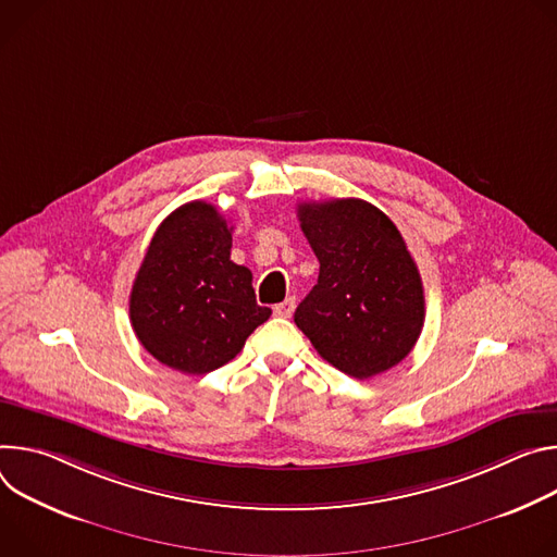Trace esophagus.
Instances as JSON below:
<instances>
[{"label":"esophagus","instance_id":"esophagus-1","mask_svg":"<svg viewBox=\"0 0 557 557\" xmlns=\"http://www.w3.org/2000/svg\"><path fill=\"white\" fill-rule=\"evenodd\" d=\"M294 307H296V298L289 296V298H285L283 302L274 305V314L281 317V319H289V317L294 314Z\"/></svg>","mask_w":557,"mask_h":557}]
</instances>
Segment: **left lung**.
I'll list each match as a JSON object with an SVG mask.
<instances>
[{"label":"left lung","instance_id":"8db88e82","mask_svg":"<svg viewBox=\"0 0 557 557\" xmlns=\"http://www.w3.org/2000/svg\"><path fill=\"white\" fill-rule=\"evenodd\" d=\"M321 263L294 323L343 374L364 381L398 364L424 323V289L392 219L362 199L298 206Z\"/></svg>","mask_w":557,"mask_h":557}]
</instances>
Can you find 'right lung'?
<instances>
[{"label": "right lung", "mask_w": 557, "mask_h": 557, "mask_svg": "<svg viewBox=\"0 0 557 557\" xmlns=\"http://www.w3.org/2000/svg\"><path fill=\"white\" fill-rule=\"evenodd\" d=\"M232 227L212 203L176 208L157 227L131 292L139 343L163 364L201 376L230 362L272 314L252 272L230 261Z\"/></svg>", "instance_id": "add662e5"}]
</instances>
